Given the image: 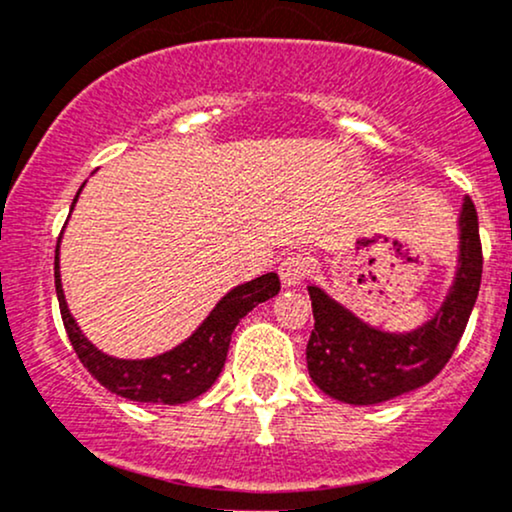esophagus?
<instances>
[{"label":"esophagus","mask_w":512,"mask_h":512,"mask_svg":"<svg viewBox=\"0 0 512 512\" xmlns=\"http://www.w3.org/2000/svg\"><path fill=\"white\" fill-rule=\"evenodd\" d=\"M313 269V262L305 252H291V255L284 257V262L279 264V276L286 286H298L303 284L305 276Z\"/></svg>","instance_id":"34e87169"}]
</instances>
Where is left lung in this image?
Masks as SVG:
<instances>
[{"label": "left lung", "mask_w": 512, "mask_h": 512, "mask_svg": "<svg viewBox=\"0 0 512 512\" xmlns=\"http://www.w3.org/2000/svg\"><path fill=\"white\" fill-rule=\"evenodd\" d=\"M481 264L477 209L464 197L455 281L436 317L419 330H375L322 289L308 286L315 330L310 332L305 358L313 383L346 404H380L431 383L460 344L479 296Z\"/></svg>", "instance_id": "left-lung-1"}]
</instances>
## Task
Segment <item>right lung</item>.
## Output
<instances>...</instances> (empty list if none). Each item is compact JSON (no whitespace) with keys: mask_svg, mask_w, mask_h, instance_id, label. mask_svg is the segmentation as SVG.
I'll use <instances>...</instances> for the list:
<instances>
[{"mask_svg":"<svg viewBox=\"0 0 512 512\" xmlns=\"http://www.w3.org/2000/svg\"><path fill=\"white\" fill-rule=\"evenodd\" d=\"M84 187V185H81ZM81 192V190H79ZM76 192V197H79ZM72 202V209L76 204ZM62 238V236H60ZM281 284L274 272L257 276V279L231 289L216 303L207 320L197 327L192 337L154 358L142 361H127V358H113L98 351L81 334L79 325L69 313L64 301L62 279H60V240L55 250V291L60 301V313L64 330L69 334L76 356L84 368L103 387L115 395L132 399V402H161V404H185L207 392L219 378L223 363H226L228 344L236 325L260 305L279 293Z\"/></svg>","mask_w":512,"mask_h":512,"instance_id":"1","label":"right lung"}]
</instances>
